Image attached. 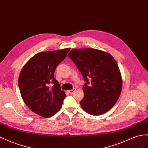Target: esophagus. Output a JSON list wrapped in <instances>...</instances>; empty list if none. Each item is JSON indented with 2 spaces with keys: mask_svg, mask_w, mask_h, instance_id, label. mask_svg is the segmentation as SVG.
<instances>
[{
  "mask_svg": "<svg viewBox=\"0 0 148 148\" xmlns=\"http://www.w3.org/2000/svg\"><path fill=\"white\" fill-rule=\"evenodd\" d=\"M75 88H73V89H71V90H68V92H69V94H73L75 91Z\"/></svg>",
  "mask_w": 148,
  "mask_h": 148,
  "instance_id": "esophagus-1",
  "label": "esophagus"
}]
</instances>
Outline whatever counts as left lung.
I'll return each mask as SVG.
<instances>
[{
  "label": "left lung",
  "mask_w": 148,
  "mask_h": 148,
  "mask_svg": "<svg viewBox=\"0 0 148 148\" xmlns=\"http://www.w3.org/2000/svg\"><path fill=\"white\" fill-rule=\"evenodd\" d=\"M68 57L74 62L86 81L80 104L89 114L99 116L114 106L122 90L118 65L109 53L96 49H74Z\"/></svg>",
  "instance_id": "1"
}]
</instances>
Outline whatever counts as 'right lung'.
<instances>
[{
	"mask_svg": "<svg viewBox=\"0 0 148 148\" xmlns=\"http://www.w3.org/2000/svg\"><path fill=\"white\" fill-rule=\"evenodd\" d=\"M70 49L38 53L21 71L18 84L22 99L32 112L40 116L51 117L62 106L66 94L54 78V71Z\"/></svg>",
	"mask_w": 148,
	"mask_h": 148,
	"instance_id": "right-lung-1",
	"label": "right lung"
}]
</instances>
